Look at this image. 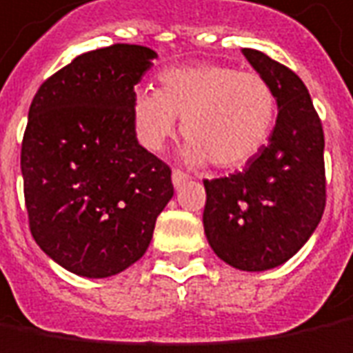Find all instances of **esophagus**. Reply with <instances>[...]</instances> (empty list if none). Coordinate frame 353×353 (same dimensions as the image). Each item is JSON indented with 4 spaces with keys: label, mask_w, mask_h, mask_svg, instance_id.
I'll return each mask as SVG.
<instances>
[{
    "label": "esophagus",
    "mask_w": 353,
    "mask_h": 353,
    "mask_svg": "<svg viewBox=\"0 0 353 353\" xmlns=\"http://www.w3.org/2000/svg\"><path fill=\"white\" fill-rule=\"evenodd\" d=\"M186 181H188V176H186L184 172L179 171V169H174V171H172V186H174V188H181L182 184H184Z\"/></svg>",
    "instance_id": "1"
}]
</instances>
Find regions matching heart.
Masks as SVG:
<instances>
[{
	"mask_svg": "<svg viewBox=\"0 0 353 353\" xmlns=\"http://www.w3.org/2000/svg\"><path fill=\"white\" fill-rule=\"evenodd\" d=\"M161 89L141 87L132 94V120L139 143L159 151L182 118L188 139L184 159L212 161L235 169L264 148L276 120V93L262 75L221 63L169 68L159 73Z\"/></svg>",
	"mask_w": 353,
	"mask_h": 353,
	"instance_id": "b5f03b06",
	"label": "heart"
}]
</instances>
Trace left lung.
I'll return each mask as SVG.
<instances>
[{"label": "left lung", "instance_id": "left-lung-1", "mask_svg": "<svg viewBox=\"0 0 353 353\" xmlns=\"http://www.w3.org/2000/svg\"><path fill=\"white\" fill-rule=\"evenodd\" d=\"M243 54L274 89L278 118L243 171L204 181V231L229 266L264 272L292 259L323 217L325 134L305 83L290 68L259 50Z\"/></svg>", "mask_w": 353, "mask_h": 353}]
</instances>
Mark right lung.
Instances as JSON below:
<instances>
[{"instance_id":"add662e5","label":"right lung","mask_w":353,"mask_h":353,"mask_svg":"<svg viewBox=\"0 0 353 353\" xmlns=\"http://www.w3.org/2000/svg\"><path fill=\"white\" fill-rule=\"evenodd\" d=\"M157 54L112 44L40 85L21 148L30 233L83 278H108L148 250L172 198L171 169L139 145L132 94Z\"/></svg>"}]
</instances>
